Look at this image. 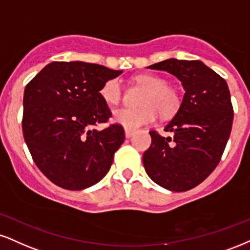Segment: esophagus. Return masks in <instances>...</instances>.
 <instances>
[{
  "instance_id": "esophagus-1",
  "label": "esophagus",
  "mask_w": 250,
  "mask_h": 250,
  "mask_svg": "<svg viewBox=\"0 0 250 250\" xmlns=\"http://www.w3.org/2000/svg\"><path fill=\"white\" fill-rule=\"evenodd\" d=\"M125 137H127V138H130L131 136H133L134 131H131V130H128V129H125Z\"/></svg>"
}]
</instances>
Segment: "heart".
Instances as JSON below:
<instances>
[{"instance_id": "obj_1", "label": "heart", "mask_w": 250, "mask_h": 250, "mask_svg": "<svg viewBox=\"0 0 250 250\" xmlns=\"http://www.w3.org/2000/svg\"><path fill=\"white\" fill-rule=\"evenodd\" d=\"M134 81L143 87L138 108H120L113 113V121L128 130L155 122L158 112L162 116L173 115L179 108L180 99L173 87L167 85L163 78L154 74H138ZM100 95L106 104H117L122 98V86L119 79H110L104 83Z\"/></svg>"}]
</instances>
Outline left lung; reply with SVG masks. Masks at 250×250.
I'll return each instance as SVG.
<instances>
[{"label":"left lung","mask_w":250,"mask_h":250,"mask_svg":"<svg viewBox=\"0 0 250 250\" xmlns=\"http://www.w3.org/2000/svg\"><path fill=\"white\" fill-rule=\"evenodd\" d=\"M148 68L172 74L185 94L164 128L173 137L150 131L151 146L143 154L144 169L167 190H191L211 174L226 148L234 116L228 85L200 60L170 58Z\"/></svg>","instance_id":"8db88e82"}]
</instances>
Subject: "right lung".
<instances>
[{
  "instance_id": "add662e5",
  "label": "right lung",
  "mask_w": 250,
  "mask_h": 250,
  "mask_svg": "<svg viewBox=\"0 0 250 250\" xmlns=\"http://www.w3.org/2000/svg\"><path fill=\"white\" fill-rule=\"evenodd\" d=\"M122 71L85 62H53L26 85L23 136L38 169L60 188L83 190L106 176L125 130L94 125L112 116L100 89Z\"/></svg>"
}]
</instances>
